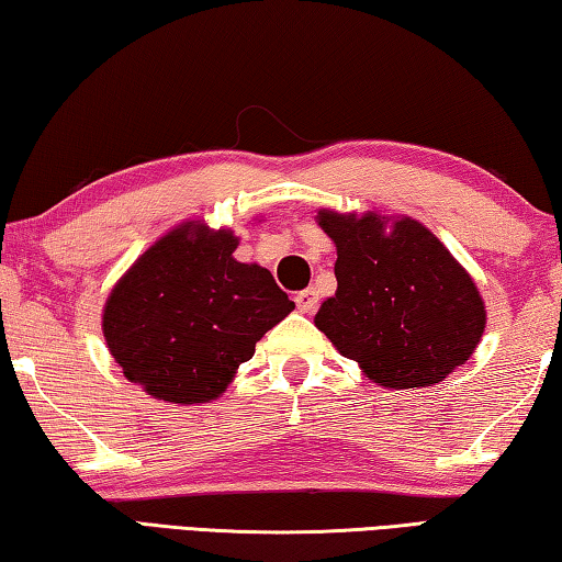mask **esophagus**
Listing matches in <instances>:
<instances>
[{
    "label": "esophagus",
    "mask_w": 562,
    "mask_h": 562,
    "mask_svg": "<svg viewBox=\"0 0 562 562\" xmlns=\"http://www.w3.org/2000/svg\"><path fill=\"white\" fill-rule=\"evenodd\" d=\"M317 302H319V294L315 288H307L294 294V304H297L300 312H312L317 307Z\"/></svg>",
    "instance_id": "esophagus-1"
}]
</instances>
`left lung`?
<instances>
[{
    "instance_id": "obj_1",
    "label": "left lung",
    "mask_w": 562,
    "mask_h": 562,
    "mask_svg": "<svg viewBox=\"0 0 562 562\" xmlns=\"http://www.w3.org/2000/svg\"><path fill=\"white\" fill-rule=\"evenodd\" d=\"M337 245V292L315 317L347 359L389 389L431 386L473 355L486 327L479 290L422 223L319 211Z\"/></svg>"
}]
</instances>
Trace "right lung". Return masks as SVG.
<instances>
[{
    "label": "right lung",
    "instance_id": "right-lung-1",
    "mask_svg": "<svg viewBox=\"0 0 562 562\" xmlns=\"http://www.w3.org/2000/svg\"><path fill=\"white\" fill-rule=\"evenodd\" d=\"M237 237L203 225L148 247L113 288L103 337L131 382L173 404L221 396L294 302L270 270L233 258Z\"/></svg>",
    "mask_w": 562,
    "mask_h": 562
}]
</instances>
